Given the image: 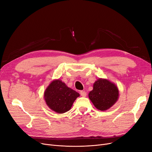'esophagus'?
Listing matches in <instances>:
<instances>
[{
  "label": "esophagus",
  "instance_id": "obj_1",
  "mask_svg": "<svg viewBox=\"0 0 152 152\" xmlns=\"http://www.w3.org/2000/svg\"><path fill=\"white\" fill-rule=\"evenodd\" d=\"M80 95H81L82 96H83V97H86V95H87L86 92L84 91H80Z\"/></svg>",
  "mask_w": 152,
  "mask_h": 152
}]
</instances>
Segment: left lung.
I'll list each match as a JSON object with an SVG mask.
<instances>
[{"instance_id": "8db88e82", "label": "left lung", "mask_w": 152, "mask_h": 152, "mask_svg": "<svg viewBox=\"0 0 152 152\" xmlns=\"http://www.w3.org/2000/svg\"><path fill=\"white\" fill-rule=\"evenodd\" d=\"M89 98L96 108L104 111L117 102L118 90L117 86L111 82L99 79L94 82L93 91L89 93Z\"/></svg>"}]
</instances>
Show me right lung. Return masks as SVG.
I'll return each instance as SVG.
<instances>
[{
	"label": "right lung",
	"instance_id": "right-lung-1",
	"mask_svg": "<svg viewBox=\"0 0 152 152\" xmlns=\"http://www.w3.org/2000/svg\"><path fill=\"white\" fill-rule=\"evenodd\" d=\"M80 94L68 87L59 80L53 81L44 93V98L48 107L58 113H65Z\"/></svg>",
	"mask_w": 152,
	"mask_h": 152
}]
</instances>
